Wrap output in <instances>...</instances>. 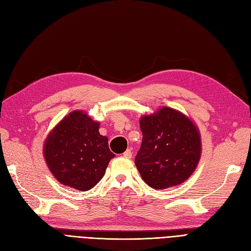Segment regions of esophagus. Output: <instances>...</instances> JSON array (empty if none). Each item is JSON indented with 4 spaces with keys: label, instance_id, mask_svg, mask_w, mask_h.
I'll list each match as a JSON object with an SVG mask.
<instances>
[{
    "label": "esophagus",
    "instance_id": "34e87169",
    "mask_svg": "<svg viewBox=\"0 0 251 251\" xmlns=\"http://www.w3.org/2000/svg\"><path fill=\"white\" fill-rule=\"evenodd\" d=\"M132 155H133V153H132V151H131V149H127L125 153L123 154V156L125 157V158H127V159H130V158H132Z\"/></svg>",
    "mask_w": 251,
    "mask_h": 251
}]
</instances>
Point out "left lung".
<instances>
[{"instance_id": "1", "label": "left lung", "mask_w": 251, "mask_h": 251, "mask_svg": "<svg viewBox=\"0 0 251 251\" xmlns=\"http://www.w3.org/2000/svg\"><path fill=\"white\" fill-rule=\"evenodd\" d=\"M142 143L135 164L148 185L164 189L181 184L201 156L198 127L184 114L163 107L140 119Z\"/></svg>"}]
</instances>
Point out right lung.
Segmentation results:
<instances>
[{
  "mask_svg": "<svg viewBox=\"0 0 251 251\" xmlns=\"http://www.w3.org/2000/svg\"><path fill=\"white\" fill-rule=\"evenodd\" d=\"M100 123L82 111H73L49 133L44 157L60 183L89 191L104 176L114 155L108 137L100 134Z\"/></svg>",
  "mask_w": 251,
  "mask_h": 251,
  "instance_id": "add662e5",
  "label": "right lung"
}]
</instances>
